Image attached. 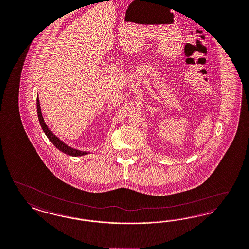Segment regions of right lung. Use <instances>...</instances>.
I'll return each instance as SVG.
<instances>
[{"mask_svg":"<svg viewBox=\"0 0 249 249\" xmlns=\"http://www.w3.org/2000/svg\"><path fill=\"white\" fill-rule=\"evenodd\" d=\"M36 109H37V117H38V120L40 123V126L43 129L45 134L47 135V137L49 138V140L52 142V144L55 146L57 149H59L60 152L66 154V155H70V156H84V155H88L90 154L89 152H84V151H80L77 149L71 148L70 146L67 145L64 142H62L60 139L57 137L55 134L52 133V130L49 129V127L47 126L45 120H44L43 116H42V112H41V107H40V102H39V98L38 95L36 97Z\"/></svg>","mask_w":249,"mask_h":249,"instance_id":"1","label":"right lung"}]
</instances>
